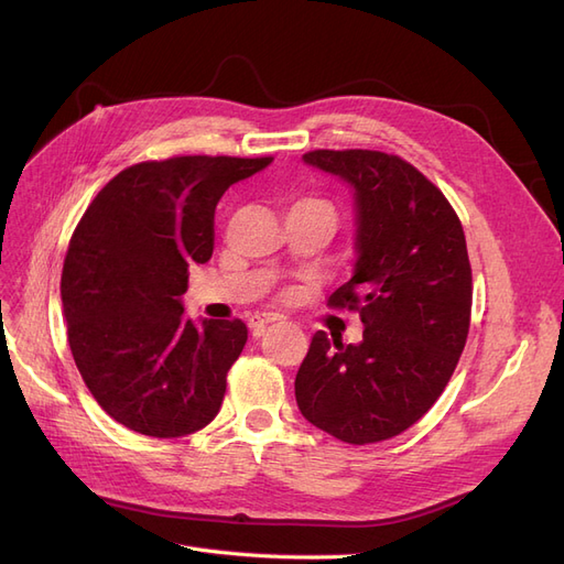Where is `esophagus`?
Wrapping results in <instances>:
<instances>
[{
  "label": "esophagus",
  "instance_id": "esophagus-1",
  "mask_svg": "<svg viewBox=\"0 0 564 564\" xmlns=\"http://www.w3.org/2000/svg\"><path fill=\"white\" fill-rule=\"evenodd\" d=\"M278 319H282V315H278V313H261V315H251V319H249L251 334H253V336H261V334H263V329L268 327V324H270V322H278Z\"/></svg>",
  "mask_w": 564,
  "mask_h": 564
}]
</instances>
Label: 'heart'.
<instances>
[{"label": "heart", "mask_w": 564, "mask_h": 564, "mask_svg": "<svg viewBox=\"0 0 564 564\" xmlns=\"http://www.w3.org/2000/svg\"><path fill=\"white\" fill-rule=\"evenodd\" d=\"M294 207H327V209H332L327 202L324 199H315V197H305V199H299Z\"/></svg>", "instance_id": "obj_1"}]
</instances>
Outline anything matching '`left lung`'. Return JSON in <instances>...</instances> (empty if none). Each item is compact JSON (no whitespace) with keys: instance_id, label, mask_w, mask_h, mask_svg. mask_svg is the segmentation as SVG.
<instances>
[{"instance_id":"1","label":"left lung","mask_w":564,"mask_h":564,"mask_svg":"<svg viewBox=\"0 0 564 564\" xmlns=\"http://www.w3.org/2000/svg\"><path fill=\"white\" fill-rule=\"evenodd\" d=\"M303 160L355 187V275L327 299L360 313L362 340L317 332L296 373L301 414L348 445L404 433L437 402L464 352L473 272L460 220L414 164L381 150Z\"/></svg>"}]
</instances>
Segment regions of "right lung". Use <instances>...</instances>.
I'll return each instance as SVG.
<instances>
[{"label":"right lung","instance_id":"obj_1","mask_svg":"<svg viewBox=\"0 0 564 564\" xmlns=\"http://www.w3.org/2000/svg\"><path fill=\"white\" fill-rule=\"evenodd\" d=\"M272 158L178 155L127 166L91 199L61 275L67 344L94 400L150 437L212 423L247 344L242 319L195 327L178 296L214 251V212Z\"/></svg>","mask_w":564,"mask_h":564}]
</instances>
